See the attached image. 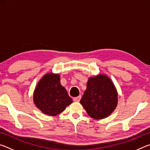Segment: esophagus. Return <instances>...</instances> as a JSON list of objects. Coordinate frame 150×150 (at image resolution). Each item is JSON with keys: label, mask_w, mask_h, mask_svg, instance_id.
<instances>
[{"label": "esophagus", "mask_w": 150, "mask_h": 150, "mask_svg": "<svg viewBox=\"0 0 150 150\" xmlns=\"http://www.w3.org/2000/svg\"><path fill=\"white\" fill-rule=\"evenodd\" d=\"M81 98V96L79 95V96H77V97H75L74 98H73V100H74L75 102H79Z\"/></svg>", "instance_id": "obj_1"}]
</instances>
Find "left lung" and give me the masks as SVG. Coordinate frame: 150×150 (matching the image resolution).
Masks as SVG:
<instances>
[{"label": "left lung", "instance_id": "left-lung-1", "mask_svg": "<svg viewBox=\"0 0 150 150\" xmlns=\"http://www.w3.org/2000/svg\"><path fill=\"white\" fill-rule=\"evenodd\" d=\"M118 94L107 76L91 77L80 103L91 118L96 120L107 117L116 108Z\"/></svg>", "mask_w": 150, "mask_h": 150}]
</instances>
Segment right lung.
I'll list each match as a JSON object with an SVG mask.
<instances>
[{
	"label": "right lung",
	"instance_id": "right-lung-1",
	"mask_svg": "<svg viewBox=\"0 0 150 150\" xmlns=\"http://www.w3.org/2000/svg\"><path fill=\"white\" fill-rule=\"evenodd\" d=\"M34 102L43 113L55 116L62 112L73 100L61 85L59 75L49 73L44 76L35 88Z\"/></svg>",
	"mask_w": 150,
	"mask_h": 150
}]
</instances>
